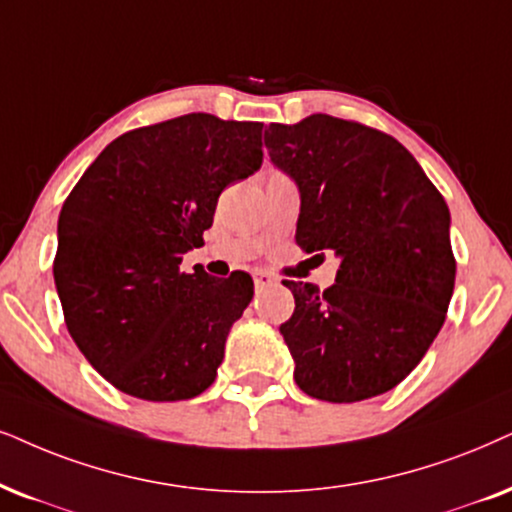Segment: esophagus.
I'll use <instances>...</instances> for the list:
<instances>
[{
  "label": "esophagus",
  "mask_w": 512,
  "mask_h": 512,
  "mask_svg": "<svg viewBox=\"0 0 512 512\" xmlns=\"http://www.w3.org/2000/svg\"><path fill=\"white\" fill-rule=\"evenodd\" d=\"M252 278H255V288L257 290H264V288L274 286V283H276V278L269 276L267 271H255V274H252Z\"/></svg>",
  "instance_id": "1"
}]
</instances>
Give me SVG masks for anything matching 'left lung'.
<instances>
[{
	"mask_svg": "<svg viewBox=\"0 0 512 512\" xmlns=\"http://www.w3.org/2000/svg\"><path fill=\"white\" fill-rule=\"evenodd\" d=\"M271 163L300 189L295 241L340 260L331 288L283 281L295 312L281 323L295 383L309 397H378L425 357L456 281L451 215L416 158L352 120L309 115L264 132Z\"/></svg>",
	"mask_w": 512,
	"mask_h": 512,
	"instance_id": "left-lung-1",
	"label": "left lung"
}]
</instances>
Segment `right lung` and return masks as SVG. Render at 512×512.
Wrapping results in <instances>:
<instances>
[{
  "mask_svg": "<svg viewBox=\"0 0 512 512\" xmlns=\"http://www.w3.org/2000/svg\"><path fill=\"white\" fill-rule=\"evenodd\" d=\"M262 122L189 113L103 148L58 215L54 281L70 338L120 392L198 397L255 293L234 271L179 269L203 245L217 198L262 165Z\"/></svg>",
  "mask_w": 512,
  "mask_h": 512,
  "instance_id": "add662e5",
  "label": "right lung"
}]
</instances>
